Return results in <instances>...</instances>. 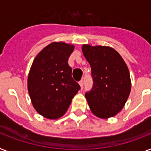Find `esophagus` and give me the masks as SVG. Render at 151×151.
<instances>
[{
  "instance_id": "esophagus-1",
  "label": "esophagus",
  "mask_w": 151,
  "mask_h": 151,
  "mask_svg": "<svg viewBox=\"0 0 151 151\" xmlns=\"http://www.w3.org/2000/svg\"><path fill=\"white\" fill-rule=\"evenodd\" d=\"M79 84L82 89V88H83V87H84V80H81V81H79Z\"/></svg>"
}]
</instances>
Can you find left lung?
Segmentation results:
<instances>
[{
	"mask_svg": "<svg viewBox=\"0 0 151 151\" xmlns=\"http://www.w3.org/2000/svg\"><path fill=\"white\" fill-rule=\"evenodd\" d=\"M82 51L91 68L93 86L85 93L91 110L101 119L116 116L130 93L127 64L119 53L109 46L83 45Z\"/></svg>",
	"mask_w": 151,
	"mask_h": 151,
	"instance_id": "1",
	"label": "left lung"
}]
</instances>
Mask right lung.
Masks as SVG:
<instances>
[{"label":"right lung","mask_w":151,"mask_h":151,"mask_svg":"<svg viewBox=\"0 0 151 151\" xmlns=\"http://www.w3.org/2000/svg\"><path fill=\"white\" fill-rule=\"evenodd\" d=\"M74 46L52 42L36 56L28 78V90L35 109L44 117L56 119L68 109L81 89L71 76L68 59Z\"/></svg>","instance_id":"1"}]
</instances>
